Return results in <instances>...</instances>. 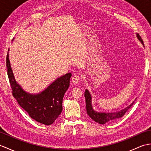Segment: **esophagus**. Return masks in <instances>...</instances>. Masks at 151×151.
Here are the masks:
<instances>
[{
	"instance_id": "obj_1",
	"label": "esophagus",
	"mask_w": 151,
	"mask_h": 151,
	"mask_svg": "<svg viewBox=\"0 0 151 151\" xmlns=\"http://www.w3.org/2000/svg\"><path fill=\"white\" fill-rule=\"evenodd\" d=\"M71 81L73 84H77V83H78L80 81H81V78H80L77 75L73 76L71 78Z\"/></svg>"
}]
</instances>
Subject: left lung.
Returning a JSON list of instances; mask_svg holds the SVG:
<instances>
[{"label":"left lung","mask_w":151,"mask_h":151,"mask_svg":"<svg viewBox=\"0 0 151 151\" xmlns=\"http://www.w3.org/2000/svg\"><path fill=\"white\" fill-rule=\"evenodd\" d=\"M137 38L140 41L144 47V44L143 42V40L141 38L140 36L138 34H136ZM84 96L86 99V111L90 117L94 121L97 122V123L104 124L106 123H111V122H114L116 121L122 117L125 114V113L127 111V110L132 106L133 105L134 101H133L129 106L126 107L123 110L115 111V112H99L97 111H95L92 106V97L90 93L88 91V89H86L84 93Z\"/></svg>","instance_id":"obj_1"}]
</instances>
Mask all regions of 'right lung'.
Segmentation results:
<instances>
[{
	"mask_svg": "<svg viewBox=\"0 0 151 151\" xmlns=\"http://www.w3.org/2000/svg\"><path fill=\"white\" fill-rule=\"evenodd\" d=\"M6 66L13 95L20 106L39 123L46 125L52 124L62 111L63 98L69 88L71 74L67 73L60 76L43 91L32 94L24 90L16 81L8 52L6 57Z\"/></svg>",
	"mask_w": 151,
	"mask_h": 151,
	"instance_id": "1",
	"label": "right lung"
}]
</instances>
